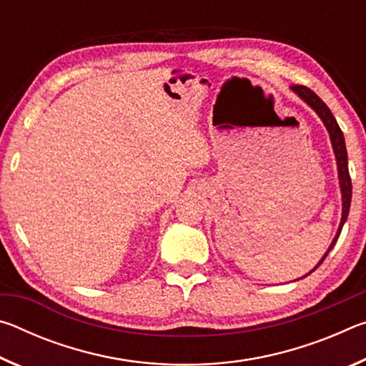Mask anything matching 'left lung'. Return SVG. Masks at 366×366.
<instances>
[{
  "label": "left lung",
  "instance_id": "1",
  "mask_svg": "<svg viewBox=\"0 0 366 366\" xmlns=\"http://www.w3.org/2000/svg\"><path fill=\"white\" fill-rule=\"evenodd\" d=\"M292 90L295 92L297 95H299L303 102L307 104H310L315 111H317L318 116L323 119L325 126L327 129V132H330V137L332 142V148H334V153H336V159H337V169H339V182H340V192H342V219H340V224L337 229V234L336 237H334L332 244L330 247V250L325 253V257L321 258V262L315 266V268L310 271L313 272L315 269L318 268V266L325 262V258L327 257V253L331 252V249L334 247V244L337 242L340 231H342V226L347 219V216H349V209H350V202H352V181H350V174H349V164H347V150H345V140H344V134L340 131L337 121L334 119L332 113L330 111V108L326 107L325 102L321 100V98L315 94L313 90H310L308 86L305 85H292ZM308 272V274H310Z\"/></svg>",
  "mask_w": 366,
  "mask_h": 366
}]
</instances>
